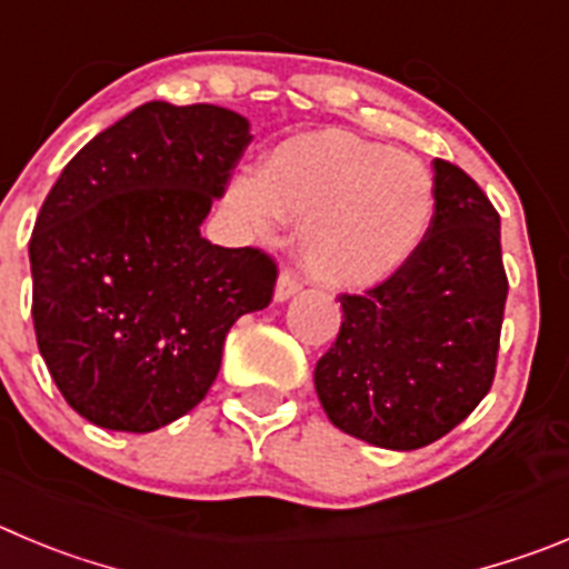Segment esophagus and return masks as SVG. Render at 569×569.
Returning <instances> with one entry per match:
<instances>
[{
    "label": "esophagus",
    "instance_id": "obj_1",
    "mask_svg": "<svg viewBox=\"0 0 569 569\" xmlns=\"http://www.w3.org/2000/svg\"><path fill=\"white\" fill-rule=\"evenodd\" d=\"M301 290V281L296 279V273L290 268H284L276 281V301H288L290 296H296Z\"/></svg>",
    "mask_w": 569,
    "mask_h": 569
}]
</instances>
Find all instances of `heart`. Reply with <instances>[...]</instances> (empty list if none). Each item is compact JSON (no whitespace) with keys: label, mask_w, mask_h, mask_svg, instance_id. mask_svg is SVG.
Here are the masks:
<instances>
[{"label":"heart","mask_w":569,"mask_h":569,"mask_svg":"<svg viewBox=\"0 0 569 569\" xmlns=\"http://www.w3.org/2000/svg\"><path fill=\"white\" fill-rule=\"evenodd\" d=\"M237 213L262 237L305 220L301 257L316 279L363 288L392 276L431 220V177L415 158L341 132L279 146L259 177L233 182Z\"/></svg>","instance_id":"1"}]
</instances>
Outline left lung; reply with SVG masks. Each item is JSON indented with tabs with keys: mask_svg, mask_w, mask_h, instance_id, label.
<instances>
[{
	"mask_svg": "<svg viewBox=\"0 0 569 569\" xmlns=\"http://www.w3.org/2000/svg\"><path fill=\"white\" fill-rule=\"evenodd\" d=\"M505 299L497 208L437 158L435 217L415 253L375 288L338 296L341 330L316 363L332 426L392 451L460 426L491 392Z\"/></svg>",
	"mask_w": 569,
	"mask_h": 569,
	"instance_id": "left-lung-1",
	"label": "left lung"
}]
</instances>
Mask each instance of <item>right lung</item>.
<instances>
[{
  "instance_id": "1",
  "label": "right lung",
  "mask_w": 569,
  "mask_h": 569,
  "mask_svg": "<svg viewBox=\"0 0 569 569\" xmlns=\"http://www.w3.org/2000/svg\"><path fill=\"white\" fill-rule=\"evenodd\" d=\"M250 143L211 103L152 101L83 146L33 237V327L67 403L146 435L208 395L233 321L270 305L276 262L200 237Z\"/></svg>"
}]
</instances>
